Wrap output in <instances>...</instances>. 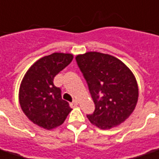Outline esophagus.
<instances>
[{"label": "esophagus", "instance_id": "1", "mask_svg": "<svg viewBox=\"0 0 159 159\" xmlns=\"http://www.w3.org/2000/svg\"><path fill=\"white\" fill-rule=\"evenodd\" d=\"M70 106H71V107H73H73H77V106H78V101L76 100V99H74L73 102L70 104Z\"/></svg>", "mask_w": 159, "mask_h": 159}]
</instances>
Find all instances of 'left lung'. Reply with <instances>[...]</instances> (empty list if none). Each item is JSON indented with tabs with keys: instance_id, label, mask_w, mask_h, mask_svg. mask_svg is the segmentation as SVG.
Here are the masks:
<instances>
[{
	"instance_id": "left-lung-1",
	"label": "left lung",
	"mask_w": 159,
	"mask_h": 159,
	"mask_svg": "<svg viewBox=\"0 0 159 159\" xmlns=\"http://www.w3.org/2000/svg\"><path fill=\"white\" fill-rule=\"evenodd\" d=\"M75 59L95 105L93 112L86 115L91 123L103 130L123 123L139 98L132 71L119 59L102 52H88Z\"/></svg>"
}]
</instances>
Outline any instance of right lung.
I'll return each mask as SVG.
<instances>
[{
    "label": "right lung",
    "mask_w": 159,
    "mask_h": 159,
    "mask_svg": "<svg viewBox=\"0 0 159 159\" xmlns=\"http://www.w3.org/2000/svg\"><path fill=\"white\" fill-rule=\"evenodd\" d=\"M73 59L70 53L53 52L36 61L23 78L20 105L27 118L40 127L51 130L61 125L72 111L53 79Z\"/></svg>",
    "instance_id": "right-lung-1"
}]
</instances>
